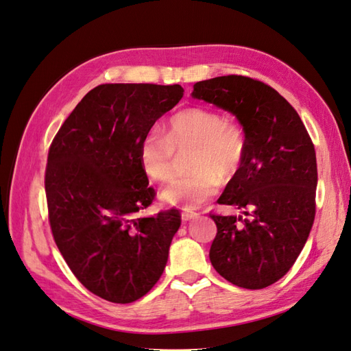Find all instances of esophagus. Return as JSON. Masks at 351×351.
I'll use <instances>...</instances> for the list:
<instances>
[{
  "label": "esophagus",
  "instance_id": "34e87169",
  "mask_svg": "<svg viewBox=\"0 0 351 351\" xmlns=\"http://www.w3.org/2000/svg\"><path fill=\"white\" fill-rule=\"evenodd\" d=\"M198 216H199L198 213H195V211H184V213H182V219H183L184 221L193 220V219H196Z\"/></svg>",
  "mask_w": 351,
  "mask_h": 351
}]
</instances>
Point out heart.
I'll return each instance as SVG.
<instances>
[{
    "label": "heart",
    "instance_id": "1",
    "mask_svg": "<svg viewBox=\"0 0 351 351\" xmlns=\"http://www.w3.org/2000/svg\"><path fill=\"white\" fill-rule=\"evenodd\" d=\"M193 149L189 158L191 174L176 177L160 191V199L186 210L198 208L210 199L221 182L240 169L245 138L240 125L225 121L215 110L193 107L169 119L168 134L152 128L140 143V164L155 182L173 174L176 150Z\"/></svg>",
    "mask_w": 351,
    "mask_h": 351
}]
</instances>
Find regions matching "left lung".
<instances>
[{
  "instance_id": "8db88e82",
  "label": "left lung",
  "mask_w": 351,
  "mask_h": 351,
  "mask_svg": "<svg viewBox=\"0 0 351 351\" xmlns=\"http://www.w3.org/2000/svg\"><path fill=\"white\" fill-rule=\"evenodd\" d=\"M192 98L232 113L245 138L240 169L219 204L244 216H216L211 265L229 283L263 289L292 268L315 215L317 162L296 110L268 84L221 75L193 84Z\"/></svg>"
}]
</instances>
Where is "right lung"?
I'll return each instance as SVG.
<instances>
[{
  "label": "right lung",
  "instance_id": "obj_1",
  "mask_svg": "<svg viewBox=\"0 0 351 351\" xmlns=\"http://www.w3.org/2000/svg\"><path fill=\"white\" fill-rule=\"evenodd\" d=\"M183 92L180 84H99L50 146L45 186L55 243L77 280L106 301H136L165 269L182 219L178 210L138 215L155 198L140 143Z\"/></svg>",
  "mask_w": 351,
  "mask_h": 351
}]
</instances>
